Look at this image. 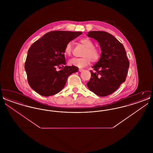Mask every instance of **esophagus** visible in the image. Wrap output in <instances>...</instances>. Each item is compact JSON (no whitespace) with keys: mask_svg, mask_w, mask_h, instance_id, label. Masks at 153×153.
<instances>
[{"mask_svg":"<svg viewBox=\"0 0 153 153\" xmlns=\"http://www.w3.org/2000/svg\"><path fill=\"white\" fill-rule=\"evenodd\" d=\"M79 72H81L83 71H84V69H81V68H80V69H79Z\"/></svg>","mask_w":153,"mask_h":153,"instance_id":"34e87169","label":"esophagus"}]
</instances>
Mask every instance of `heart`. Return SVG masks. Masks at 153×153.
I'll use <instances>...</instances> for the list:
<instances>
[{
    "instance_id": "1",
    "label": "heart",
    "mask_w": 153,
    "mask_h": 153,
    "mask_svg": "<svg viewBox=\"0 0 153 153\" xmlns=\"http://www.w3.org/2000/svg\"><path fill=\"white\" fill-rule=\"evenodd\" d=\"M80 42L85 48L82 53V57L73 58L69 60V64L71 65L76 66L79 68H83L89 64L90 61L95 62L99 59L100 55V50L94 46L93 41L88 38H84L80 40ZM72 51V42H69L66 44L64 50V53L66 56H71Z\"/></svg>"
}]
</instances>
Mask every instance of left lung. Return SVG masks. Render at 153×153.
<instances>
[{
  "instance_id": "1",
  "label": "left lung",
  "mask_w": 153,
  "mask_h": 153,
  "mask_svg": "<svg viewBox=\"0 0 153 153\" xmlns=\"http://www.w3.org/2000/svg\"><path fill=\"white\" fill-rule=\"evenodd\" d=\"M87 36L100 45V58L92 66L91 77L87 83L89 89L101 97L116 91L126 79L129 61L123 45L116 38L105 31H92Z\"/></svg>"
}]
</instances>
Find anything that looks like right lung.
I'll return each instance as SVG.
<instances>
[{"label": "right lung", "instance_id": "add662e5", "mask_svg": "<svg viewBox=\"0 0 153 153\" xmlns=\"http://www.w3.org/2000/svg\"><path fill=\"white\" fill-rule=\"evenodd\" d=\"M82 34L81 31H53L31 45L25 69L30 87L43 96L60 92L69 76L78 72L75 66H65L66 44ZM61 69L57 71V68Z\"/></svg>", "mask_w": 153, "mask_h": 153}]
</instances>
